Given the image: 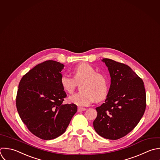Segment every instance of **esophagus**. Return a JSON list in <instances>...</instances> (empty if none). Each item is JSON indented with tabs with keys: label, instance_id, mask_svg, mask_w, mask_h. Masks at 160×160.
<instances>
[{
	"label": "esophagus",
	"instance_id": "obj_1",
	"mask_svg": "<svg viewBox=\"0 0 160 160\" xmlns=\"http://www.w3.org/2000/svg\"><path fill=\"white\" fill-rule=\"evenodd\" d=\"M86 108H83V107H78V112H83L85 111Z\"/></svg>",
	"mask_w": 160,
	"mask_h": 160
}]
</instances>
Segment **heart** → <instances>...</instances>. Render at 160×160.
Segmentation results:
<instances>
[{
	"label": "heart",
	"instance_id": "b5f03b06",
	"mask_svg": "<svg viewBox=\"0 0 160 160\" xmlns=\"http://www.w3.org/2000/svg\"><path fill=\"white\" fill-rule=\"evenodd\" d=\"M73 78L67 74H63L60 83L63 90L71 93L75 90L77 82L83 80L80 88L82 92L75 93L68 97V102L78 106L90 105L95 100L97 102L104 100L108 92L107 78L102 73H97L96 69L87 63H82L72 70Z\"/></svg>",
	"mask_w": 160,
	"mask_h": 160
}]
</instances>
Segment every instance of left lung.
<instances>
[{"label":"left lung","instance_id":"left-lung-1","mask_svg":"<svg viewBox=\"0 0 160 160\" xmlns=\"http://www.w3.org/2000/svg\"><path fill=\"white\" fill-rule=\"evenodd\" d=\"M102 61L108 67L111 84L105 103L96 108L93 125L100 136L118 140L132 131L145 113L144 83L129 66L109 58Z\"/></svg>","mask_w":160,"mask_h":160}]
</instances>
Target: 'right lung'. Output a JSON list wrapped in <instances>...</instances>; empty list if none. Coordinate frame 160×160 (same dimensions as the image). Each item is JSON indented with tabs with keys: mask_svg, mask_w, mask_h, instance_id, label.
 Returning a JSON list of instances; mask_svg holds the SVG:
<instances>
[{
	"mask_svg": "<svg viewBox=\"0 0 160 160\" xmlns=\"http://www.w3.org/2000/svg\"><path fill=\"white\" fill-rule=\"evenodd\" d=\"M64 65L47 60L39 63L22 78L16 106L29 131L45 140L62 135L77 112L76 105L63 104L67 94L60 79Z\"/></svg>",
	"mask_w": 160,
	"mask_h": 160,
	"instance_id": "right-lung-1",
	"label": "right lung"
}]
</instances>
